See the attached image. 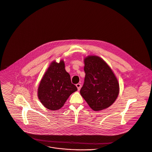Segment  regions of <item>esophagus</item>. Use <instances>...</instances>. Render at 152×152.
I'll list each match as a JSON object with an SVG mask.
<instances>
[{
	"instance_id": "esophagus-1",
	"label": "esophagus",
	"mask_w": 152,
	"mask_h": 152,
	"mask_svg": "<svg viewBox=\"0 0 152 152\" xmlns=\"http://www.w3.org/2000/svg\"><path fill=\"white\" fill-rule=\"evenodd\" d=\"M76 86H77V87L78 88V90H80L81 89V84L78 83V84H76Z\"/></svg>"
}]
</instances>
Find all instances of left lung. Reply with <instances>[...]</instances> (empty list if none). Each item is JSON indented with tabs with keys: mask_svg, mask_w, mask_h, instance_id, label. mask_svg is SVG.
<instances>
[{
	"mask_svg": "<svg viewBox=\"0 0 152 152\" xmlns=\"http://www.w3.org/2000/svg\"><path fill=\"white\" fill-rule=\"evenodd\" d=\"M84 61L86 77L80 94L93 110L106 109L118 96V80L109 66L100 57L88 56Z\"/></svg>",
	"mask_w": 152,
	"mask_h": 152,
	"instance_id": "1",
	"label": "left lung"
}]
</instances>
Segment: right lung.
I'll return each instance as SVG.
<instances>
[{"instance_id": "obj_1", "label": "right lung", "mask_w": 152, "mask_h": 152, "mask_svg": "<svg viewBox=\"0 0 152 152\" xmlns=\"http://www.w3.org/2000/svg\"><path fill=\"white\" fill-rule=\"evenodd\" d=\"M77 90L72 84L65 63L53 61L45 73L38 88V97L43 105L51 110L61 109L69 96Z\"/></svg>"}]
</instances>
